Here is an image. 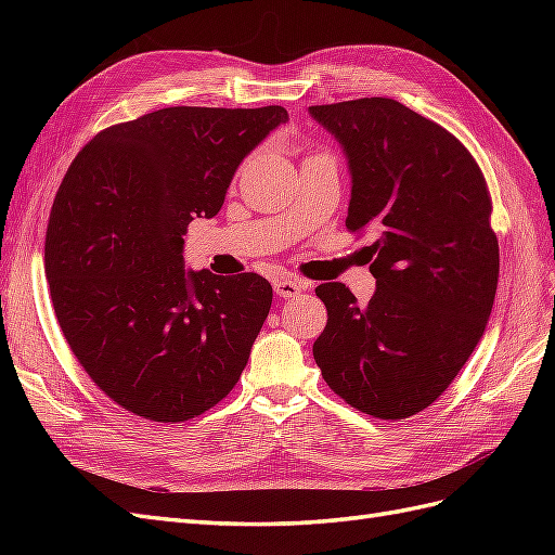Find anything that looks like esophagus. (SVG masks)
<instances>
[{
  "label": "esophagus",
  "instance_id": "34e87169",
  "mask_svg": "<svg viewBox=\"0 0 555 555\" xmlns=\"http://www.w3.org/2000/svg\"><path fill=\"white\" fill-rule=\"evenodd\" d=\"M273 289L282 298H292V296H298L300 292H306V284L298 280H292V278H278L273 282Z\"/></svg>",
  "mask_w": 555,
  "mask_h": 555
}]
</instances>
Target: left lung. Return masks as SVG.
<instances>
[{
    "label": "left lung",
    "instance_id": "obj_1",
    "mask_svg": "<svg viewBox=\"0 0 555 555\" xmlns=\"http://www.w3.org/2000/svg\"><path fill=\"white\" fill-rule=\"evenodd\" d=\"M351 176L347 229H373V298L343 282L314 289L328 310L312 345L331 389L377 418L426 410L481 340L498 289L491 196L463 143L396 99L308 108Z\"/></svg>",
    "mask_w": 555,
    "mask_h": 555
}]
</instances>
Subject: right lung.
<instances>
[{"instance_id":"1","label":"right lung","mask_w":555,"mask_h":555,"mask_svg":"<svg viewBox=\"0 0 555 555\" xmlns=\"http://www.w3.org/2000/svg\"><path fill=\"white\" fill-rule=\"evenodd\" d=\"M284 122L282 106H171L99 131L72 162L46 278L66 343L117 405L188 422L241 379L273 287L184 271L182 236L220 212L241 162Z\"/></svg>"}]
</instances>
